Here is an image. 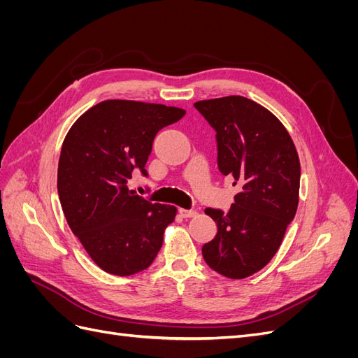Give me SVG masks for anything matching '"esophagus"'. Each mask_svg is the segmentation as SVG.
<instances>
[{"label": "esophagus", "instance_id": "esophagus-1", "mask_svg": "<svg viewBox=\"0 0 358 358\" xmlns=\"http://www.w3.org/2000/svg\"><path fill=\"white\" fill-rule=\"evenodd\" d=\"M179 213H180L182 218H192V216L196 215V210H192V209H179Z\"/></svg>", "mask_w": 358, "mask_h": 358}]
</instances>
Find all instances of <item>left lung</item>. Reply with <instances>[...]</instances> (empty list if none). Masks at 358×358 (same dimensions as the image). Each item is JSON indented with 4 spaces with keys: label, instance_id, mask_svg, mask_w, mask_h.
I'll return each mask as SVG.
<instances>
[{
    "label": "left lung",
    "instance_id": "left-lung-1",
    "mask_svg": "<svg viewBox=\"0 0 358 358\" xmlns=\"http://www.w3.org/2000/svg\"><path fill=\"white\" fill-rule=\"evenodd\" d=\"M216 133L218 169L239 185L231 208H206L218 233L201 248L204 262L230 279L262 270L282 243L299 204L300 161L279 119L241 95L197 101Z\"/></svg>",
    "mask_w": 358,
    "mask_h": 358
}]
</instances>
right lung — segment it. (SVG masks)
Segmentation results:
<instances>
[{"label": "right lung", "instance_id": "1", "mask_svg": "<svg viewBox=\"0 0 358 358\" xmlns=\"http://www.w3.org/2000/svg\"><path fill=\"white\" fill-rule=\"evenodd\" d=\"M185 110L164 104L107 100L85 112L64 140L58 196L74 236L104 272L129 276L154 263L176 208L129 191L145 169L159 129Z\"/></svg>", "mask_w": 358, "mask_h": 358}]
</instances>
